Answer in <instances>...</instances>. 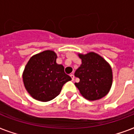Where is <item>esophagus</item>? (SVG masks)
I'll list each match as a JSON object with an SVG mask.
<instances>
[{
    "label": "esophagus",
    "instance_id": "34e87169",
    "mask_svg": "<svg viewBox=\"0 0 134 134\" xmlns=\"http://www.w3.org/2000/svg\"><path fill=\"white\" fill-rule=\"evenodd\" d=\"M70 76H71V80L74 81V75L73 74H70Z\"/></svg>",
    "mask_w": 134,
    "mask_h": 134
}]
</instances>
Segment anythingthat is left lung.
Returning a JSON list of instances; mask_svg holds the SVG:
<instances>
[{"label": "left lung", "instance_id": "1", "mask_svg": "<svg viewBox=\"0 0 134 134\" xmlns=\"http://www.w3.org/2000/svg\"><path fill=\"white\" fill-rule=\"evenodd\" d=\"M81 65L74 76L80 81L75 83L80 93L89 101L102 99L110 91L113 83L112 68L109 63L94 52L79 53Z\"/></svg>", "mask_w": 134, "mask_h": 134}]
</instances>
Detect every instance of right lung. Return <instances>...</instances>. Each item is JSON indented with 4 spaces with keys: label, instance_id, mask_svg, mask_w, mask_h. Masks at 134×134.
<instances>
[{
    "label": "right lung",
    "instance_id": "1",
    "mask_svg": "<svg viewBox=\"0 0 134 134\" xmlns=\"http://www.w3.org/2000/svg\"><path fill=\"white\" fill-rule=\"evenodd\" d=\"M57 54L46 50L32 55L23 72L25 88L35 99L48 102L56 97L63 85L71 79L56 63Z\"/></svg>",
    "mask_w": 134,
    "mask_h": 134
}]
</instances>
